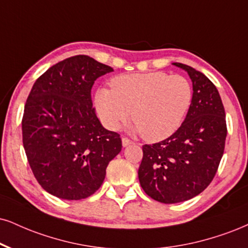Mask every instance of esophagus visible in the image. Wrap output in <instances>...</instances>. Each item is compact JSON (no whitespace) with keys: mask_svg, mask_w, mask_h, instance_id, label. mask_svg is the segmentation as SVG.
<instances>
[{"mask_svg":"<svg viewBox=\"0 0 248 248\" xmlns=\"http://www.w3.org/2000/svg\"><path fill=\"white\" fill-rule=\"evenodd\" d=\"M132 141H131L130 139H127V138H122V145H123V147H126V146H129V145H132Z\"/></svg>","mask_w":248,"mask_h":248,"instance_id":"1","label":"esophagus"}]
</instances>
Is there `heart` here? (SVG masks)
I'll use <instances>...</instances> for the list:
<instances>
[{"mask_svg":"<svg viewBox=\"0 0 248 248\" xmlns=\"http://www.w3.org/2000/svg\"><path fill=\"white\" fill-rule=\"evenodd\" d=\"M111 90L95 94V109L109 130H117L130 117L132 131L149 142L172 136L183 124L193 101L188 79L166 72L122 75L110 81Z\"/></svg>","mask_w":248,"mask_h":248,"instance_id":"heart-1","label":"heart"}]
</instances>
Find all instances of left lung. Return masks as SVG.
<instances>
[{"label":"left lung","mask_w":248,"mask_h":248,"mask_svg":"<svg viewBox=\"0 0 248 248\" xmlns=\"http://www.w3.org/2000/svg\"><path fill=\"white\" fill-rule=\"evenodd\" d=\"M188 73L193 101L185 121L163 141L143 145L138 170L145 193L162 203H177L197 197L215 176L223 156L227 122L221 96L203 73L182 63Z\"/></svg>","instance_id":"obj_1"}]
</instances>
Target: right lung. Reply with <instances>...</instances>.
Here are the masks:
<instances>
[{"mask_svg":"<svg viewBox=\"0 0 248 248\" xmlns=\"http://www.w3.org/2000/svg\"><path fill=\"white\" fill-rule=\"evenodd\" d=\"M114 71L86 55L61 61L40 76L24 108L23 145L33 175L48 193L80 200L102 185L122 151L119 134L96 117L94 81Z\"/></svg>","mask_w":248,"mask_h":248,"instance_id":"right-lung-1","label":"right lung"}]
</instances>
